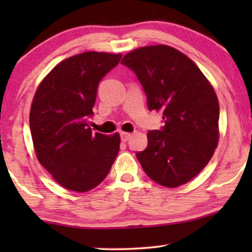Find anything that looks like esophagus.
I'll return each instance as SVG.
<instances>
[{"instance_id": "obj_1", "label": "esophagus", "mask_w": 252, "mask_h": 252, "mask_svg": "<svg viewBox=\"0 0 252 252\" xmlns=\"http://www.w3.org/2000/svg\"><path fill=\"white\" fill-rule=\"evenodd\" d=\"M130 136H132V134L130 133H126V132L120 133V139H122V141H124V142L128 141L130 139Z\"/></svg>"}]
</instances>
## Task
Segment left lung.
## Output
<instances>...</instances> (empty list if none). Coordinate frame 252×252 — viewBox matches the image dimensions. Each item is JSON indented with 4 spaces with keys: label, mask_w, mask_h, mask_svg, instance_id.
<instances>
[{
    "label": "left lung",
    "mask_w": 252,
    "mask_h": 252,
    "mask_svg": "<svg viewBox=\"0 0 252 252\" xmlns=\"http://www.w3.org/2000/svg\"><path fill=\"white\" fill-rule=\"evenodd\" d=\"M122 64L139 79L148 109L163 112L164 126L148 132L136 154L148 177L174 188L196 177L211 159L219 140L215 89L190 58L159 44L130 51Z\"/></svg>",
    "instance_id": "left-lung-1"
}]
</instances>
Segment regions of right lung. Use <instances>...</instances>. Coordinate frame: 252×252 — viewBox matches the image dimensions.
<instances>
[{"label":"right lung","instance_id":"obj_1","mask_svg":"<svg viewBox=\"0 0 252 252\" xmlns=\"http://www.w3.org/2000/svg\"><path fill=\"white\" fill-rule=\"evenodd\" d=\"M122 55L79 54L61 62L34 95L30 128L40 164L55 181L73 191H88L109 174L119 151L118 133H93L99 81L116 67Z\"/></svg>","mask_w":252,"mask_h":252}]
</instances>
